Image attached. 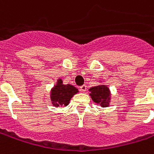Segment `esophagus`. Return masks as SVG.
Returning <instances> with one entry per match:
<instances>
[{
	"label": "esophagus",
	"instance_id": "1",
	"mask_svg": "<svg viewBox=\"0 0 154 154\" xmlns=\"http://www.w3.org/2000/svg\"><path fill=\"white\" fill-rule=\"evenodd\" d=\"M80 91L82 92H85L86 91V85H83V86H80Z\"/></svg>",
	"mask_w": 154,
	"mask_h": 154
}]
</instances>
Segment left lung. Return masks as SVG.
Listing matches in <instances>:
<instances>
[{"mask_svg":"<svg viewBox=\"0 0 154 154\" xmlns=\"http://www.w3.org/2000/svg\"><path fill=\"white\" fill-rule=\"evenodd\" d=\"M91 91V97L94 103L100 104L102 107H108L110 100V91L109 87L105 85L94 86L89 89Z\"/></svg>","mask_w":154,"mask_h":154,"instance_id":"8db88e82","label":"left lung"}]
</instances>
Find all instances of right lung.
Here are the masks:
<instances>
[{"instance_id": "1", "label": "right lung", "mask_w": 154, "mask_h": 154, "mask_svg": "<svg viewBox=\"0 0 154 154\" xmlns=\"http://www.w3.org/2000/svg\"><path fill=\"white\" fill-rule=\"evenodd\" d=\"M78 92L75 86L72 85H63V81L59 79L57 84L51 90V100L54 107L67 106L74 94Z\"/></svg>"}]
</instances>
